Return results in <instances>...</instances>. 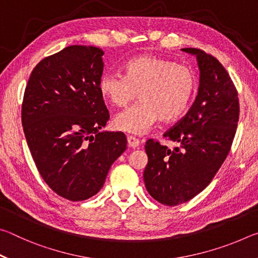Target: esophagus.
Returning a JSON list of instances; mask_svg holds the SVG:
<instances>
[{"label": "esophagus", "mask_w": 258, "mask_h": 258, "mask_svg": "<svg viewBox=\"0 0 258 258\" xmlns=\"http://www.w3.org/2000/svg\"><path fill=\"white\" fill-rule=\"evenodd\" d=\"M127 143L131 148H138L140 146V140L134 137H127Z\"/></svg>", "instance_id": "esophagus-1"}]
</instances>
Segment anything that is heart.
I'll return each mask as SVG.
<instances>
[{
    "instance_id": "obj_1",
    "label": "heart",
    "mask_w": 258,
    "mask_h": 258,
    "mask_svg": "<svg viewBox=\"0 0 258 258\" xmlns=\"http://www.w3.org/2000/svg\"><path fill=\"white\" fill-rule=\"evenodd\" d=\"M191 69L157 55H139L124 64V76L104 74L99 91L115 107H126L140 93L141 102L118 113L113 126L120 132L142 135L157 120L172 121L183 116L196 91Z\"/></svg>"
}]
</instances>
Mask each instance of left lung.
Here are the masks:
<instances>
[{
	"label": "left lung",
	"mask_w": 258,
	"mask_h": 258,
	"mask_svg": "<svg viewBox=\"0 0 258 258\" xmlns=\"http://www.w3.org/2000/svg\"><path fill=\"white\" fill-rule=\"evenodd\" d=\"M198 94L190 110L164 134L177 147L169 149L148 140L143 180L152 198L166 206L189 202L206 187L223 164L239 119V100L232 80L220 61L198 49Z\"/></svg>",
	"instance_id": "left-lung-1"
}]
</instances>
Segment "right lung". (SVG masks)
Here are the masks:
<instances>
[{"mask_svg": "<svg viewBox=\"0 0 258 258\" xmlns=\"http://www.w3.org/2000/svg\"><path fill=\"white\" fill-rule=\"evenodd\" d=\"M103 54L95 46L64 47L36 64L25 90L30 154L46 184L72 202L97 195L127 148L124 133L101 132L109 119L99 91Z\"/></svg>", "mask_w": 258, "mask_h": 258, "instance_id": "1", "label": "right lung"}]
</instances>
